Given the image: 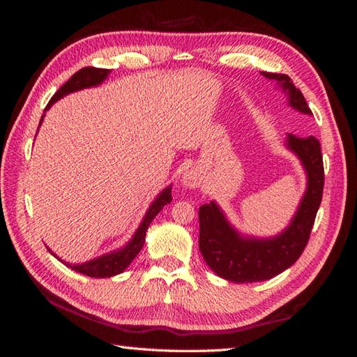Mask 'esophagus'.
<instances>
[{
    "label": "esophagus",
    "mask_w": 357,
    "mask_h": 357,
    "mask_svg": "<svg viewBox=\"0 0 357 357\" xmlns=\"http://www.w3.org/2000/svg\"><path fill=\"white\" fill-rule=\"evenodd\" d=\"M183 184L188 188H193V187H198L199 183H198V178H196L193 173L187 172V173H184V176H183Z\"/></svg>",
    "instance_id": "esophagus-1"
}]
</instances>
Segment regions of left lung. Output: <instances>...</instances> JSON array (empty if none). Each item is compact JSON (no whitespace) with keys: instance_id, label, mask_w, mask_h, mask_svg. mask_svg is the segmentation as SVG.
I'll return each instance as SVG.
<instances>
[{"instance_id":"left-lung-1","label":"left lung","mask_w":357,"mask_h":357,"mask_svg":"<svg viewBox=\"0 0 357 357\" xmlns=\"http://www.w3.org/2000/svg\"><path fill=\"white\" fill-rule=\"evenodd\" d=\"M282 89L287 102L301 115L312 116L304 95L284 73L261 72ZM285 147L298 156L307 174V188L290 224L276 236L242 234L230 224L215 201L199 207V250L204 261L229 282H261L278 276L299 259L312 233L324 192L321 142L314 136L299 138L287 133Z\"/></svg>"}]
</instances>
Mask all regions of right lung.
<instances>
[{"label":"right lung","mask_w":357,"mask_h":357,"mask_svg":"<svg viewBox=\"0 0 357 357\" xmlns=\"http://www.w3.org/2000/svg\"><path fill=\"white\" fill-rule=\"evenodd\" d=\"M109 75H110L109 69H96V67H84V69L78 70L61 89L58 90L55 95L52 96V100L49 101L47 107H45V110H44V115L41 116L40 126L43 124L45 112H47L58 100H61V98L67 96L69 93L79 92V90L98 87L100 84H102L105 79H107ZM170 202H172V184L169 187H165L164 190L156 196V199L150 204L147 213L144 215L139 227L136 229L132 239L128 241L124 247L113 250V252L105 253L102 256H98V257H95V259H90L87 262H82V264H70V262L61 261V257H58L50 248H47V250L56 257L58 261H61L66 267L78 271V273H81V275H86L90 278L116 276V275H119V273H123L128 267V265L132 264L136 255L141 252V248L144 247V242H146V231L150 227L151 221H153L155 216L162 210V207Z\"/></svg>","instance_id":"right-lung-1"}]
</instances>
